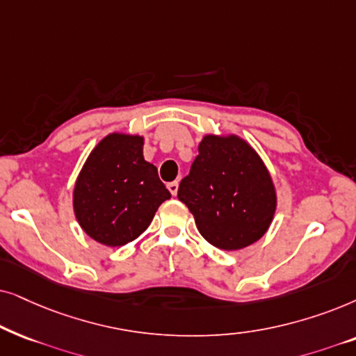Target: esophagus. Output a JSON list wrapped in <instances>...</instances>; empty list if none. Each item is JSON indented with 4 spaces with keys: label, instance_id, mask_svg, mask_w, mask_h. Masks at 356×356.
<instances>
[{
    "label": "esophagus",
    "instance_id": "obj_1",
    "mask_svg": "<svg viewBox=\"0 0 356 356\" xmlns=\"http://www.w3.org/2000/svg\"><path fill=\"white\" fill-rule=\"evenodd\" d=\"M168 188H169V192L172 193V197H175V195H177V191H179V182H169Z\"/></svg>",
    "mask_w": 356,
    "mask_h": 356
}]
</instances>
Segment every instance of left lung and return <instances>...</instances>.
Returning a JSON list of instances; mask_svg holds the SVG:
<instances>
[{
    "instance_id": "1",
    "label": "left lung",
    "mask_w": 356,
    "mask_h": 356,
    "mask_svg": "<svg viewBox=\"0 0 356 356\" xmlns=\"http://www.w3.org/2000/svg\"><path fill=\"white\" fill-rule=\"evenodd\" d=\"M177 197L200 234L222 250H238L267 233L277 195L259 154L238 136L207 135Z\"/></svg>"
}]
</instances>
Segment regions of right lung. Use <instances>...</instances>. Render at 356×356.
I'll return each mask as SVG.
<instances>
[{"label":"right lung","instance_id":"right-lung-1","mask_svg":"<svg viewBox=\"0 0 356 356\" xmlns=\"http://www.w3.org/2000/svg\"><path fill=\"white\" fill-rule=\"evenodd\" d=\"M170 193L143 158L141 136L112 134L92 153L74 186L76 220L94 241L123 245L138 238Z\"/></svg>","mask_w":356,"mask_h":356}]
</instances>
